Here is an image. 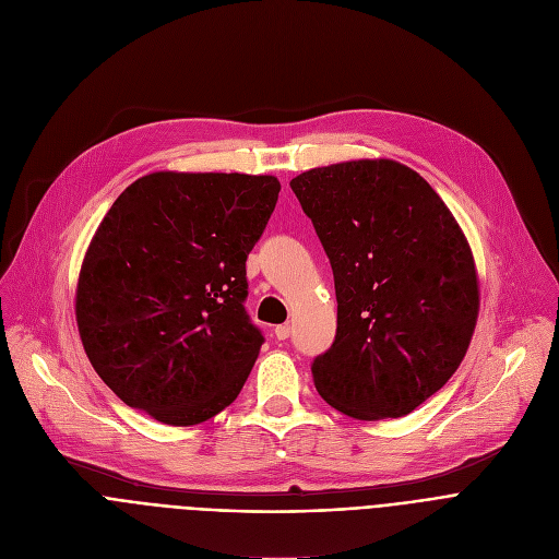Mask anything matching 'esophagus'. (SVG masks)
<instances>
[{
  "mask_svg": "<svg viewBox=\"0 0 559 559\" xmlns=\"http://www.w3.org/2000/svg\"><path fill=\"white\" fill-rule=\"evenodd\" d=\"M274 337H276L278 342H285V340L289 337V325H287V323L276 325V328H274Z\"/></svg>",
  "mask_w": 559,
  "mask_h": 559,
  "instance_id": "34e87169",
  "label": "esophagus"
}]
</instances>
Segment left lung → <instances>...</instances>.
<instances>
[{
	"label": "left lung",
	"mask_w": 559,
	"mask_h": 559,
	"mask_svg": "<svg viewBox=\"0 0 559 559\" xmlns=\"http://www.w3.org/2000/svg\"><path fill=\"white\" fill-rule=\"evenodd\" d=\"M325 249L337 334L314 357L319 395L357 420L402 418L461 366L478 317L469 245L412 168L359 159L289 181Z\"/></svg>",
	"instance_id": "obj_1"
}]
</instances>
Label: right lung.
I'll return each mask as SVG.
<instances>
[{"label":"right lung","instance_id":"add662e5","mask_svg":"<svg viewBox=\"0 0 559 559\" xmlns=\"http://www.w3.org/2000/svg\"><path fill=\"white\" fill-rule=\"evenodd\" d=\"M272 175L153 173L111 204L85 253L76 321L100 380L173 427L229 406L265 337L247 255L274 213Z\"/></svg>","mask_w":559,"mask_h":559}]
</instances>
